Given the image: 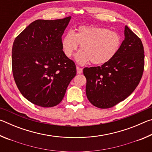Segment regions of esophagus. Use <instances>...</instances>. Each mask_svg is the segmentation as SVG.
I'll return each instance as SVG.
<instances>
[{
	"label": "esophagus",
	"mask_w": 152,
	"mask_h": 152,
	"mask_svg": "<svg viewBox=\"0 0 152 152\" xmlns=\"http://www.w3.org/2000/svg\"><path fill=\"white\" fill-rule=\"evenodd\" d=\"M76 70H77V74H81L82 72V69L78 66L76 67Z\"/></svg>",
	"instance_id": "1"
}]
</instances>
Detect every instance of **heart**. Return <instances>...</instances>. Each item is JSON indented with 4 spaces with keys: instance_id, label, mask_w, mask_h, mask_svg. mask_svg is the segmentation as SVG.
Listing matches in <instances>:
<instances>
[{
    "instance_id": "b5f03b06",
    "label": "heart",
    "mask_w": 152,
    "mask_h": 152,
    "mask_svg": "<svg viewBox=\"0 0 152 152\" xmlns=\"http://www.w3.org/2000/svg\"><path fill=\"white\" fill-rule=\"evenodd\" d=\"M80 45L76 60L80 65L89 62L103 65L112 60L119 51L121 38L115 31L104 27L82 25L75 33L70 30L61 40V47L67 57H71Z\"/></svg>"
}]
</instances>
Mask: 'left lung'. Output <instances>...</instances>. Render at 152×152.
<instances>
[{
	"instance_id": "left-lung-1",
	"label": "left lung",
	"mask_w": 152,
	"mask_h": 152,
	"mask_svg": "<svg viewBox=\"0 0 152 152\" xmlns=\"http://www.w3.org/2000/svg\"><path fill=\"white\" fill-rule=\"evenodd\" d=\"M125 39L115 58L101 66L84 68L86 94L91 103L108 109L135 91L144 69V50L141 39L127 25Z\"/></svg>"
}]
</instances>
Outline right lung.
I'll return each instance as SVG.
<instances>
[{
  "label": "right lung",
  "mask_w": 152,
  "mask_h": 152,
  "mask_svg": "<svg viewBox=\"0 0 152 152\" xmlns=\"http://www.w3.org/2000/svg\"><path fill=\"white\" fill-rule=\"evenodd\" d=\"M70 19L36 20L14 41L12 70L15 83L23 96L37 106L58 105L76 74L75 64L61 47V36Z\"/></svg>",
  "instance_id": "obj_1"
}]
</instances>
